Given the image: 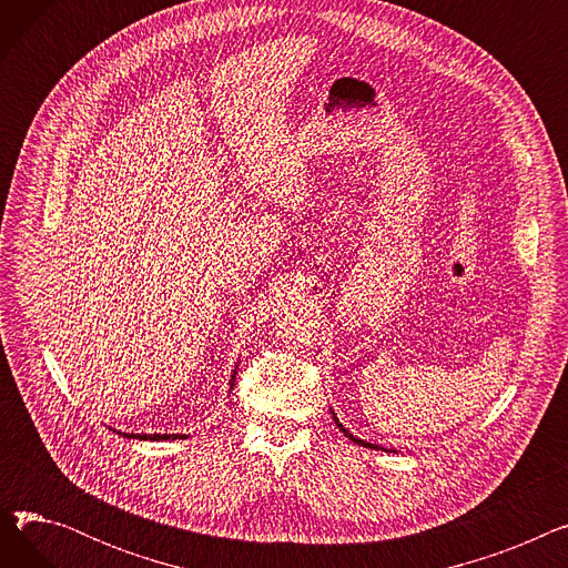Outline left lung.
<instances>
[{"label":"left lung","mask_w":568,"mask_h":568,"mask_svg":"<svg viewBox=\"0 0 568 568\" xmlns=\"http://www.w3.org/2000/svg\"><path fill=\"white\" fill-rule=\"evenodd\" d=\"M332 414H334V409H332ZM334 422H336V426H338V428H341V430L345 433V437H349L352 442H356V444H362V446H368V449H377V444H371V442H364V439H359V437H354V435H352V433H349L347 428H343V424L338 422V416H336V414H334Z\"/></svg>","instance_id":"8db88e82"}]
</instances>
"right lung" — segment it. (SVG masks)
Instances as JSON below:
<instances>
[{
    "label": "right lung",
    "instance_id": "add662e5",
    "mask_svg": "<svg viewBox=\"0 0 568 568\" xmlns=\"http://www.w3.org/2000/svg\"><path fill=\"white\" fill-rule=\"evenodd\" d=\"M234 377H236V371L232 373V379H230V389H232V384H234ZM119 435H124V437H133V439H152V442H165V439H186L189 435H161V433H154V435H144V433H119Z\"/></svg>",
    "mask_w": 568,
    "mask_h": 568
}]
</instances>
